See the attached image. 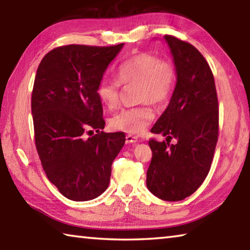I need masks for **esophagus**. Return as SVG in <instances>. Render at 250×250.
I'll return each instance as SVG.
<instances>
[{
    "label": "esophagus",
    "mask_w": 250,
    "mask_h": 250,
    "mask_svg": "<svg viewBox=\"0 0 250 250\" xmlns=\"http://www.w3.org/2000/svg\"><path fill=\"white\" fill-rule=\"evenodd\" d=\"M138 141V138L134 137V135H131V134H128L125 137V142L126 143H134Z\"/></svg>",
    "instance_id": "esophagus-1"
}]
</instances>
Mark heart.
<instances>
[{
	"instance_id": "heart-1",
	"label": "heart",
	"mask_w": 250,
	"mask_h": 250,
	"mask_svg": "<svg viewBox=\"0 0 250 250\" xmlns=\"http://www.w3.org/2000/svg\"><path fill=\"white\" fill-rule=\"evenodd\" d=\"M117 80L101 79L96 94L100 103L110 110L119 104L120 84L138 83V100L143 104L122 109L110 120L112 129L139 134L154 119L149 103L163 104L171 96L176 83V68L168 58L151 53H140L122 62L116 71Z\"/></svg>"
}]
</instances>
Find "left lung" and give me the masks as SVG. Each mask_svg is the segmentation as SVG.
Wrapping results in <instances>:
<instances>
[{
  "label": "left lung",
  "mask_w": 250,
  "mask_h": 250,
  "mask_svg": "<svg viewBox=\"0 0 250 250\" xmlns=\"http://www.w3.org/2000/svg\"><path fill=\"white\" fill-rule=\"evenodd\" d=\"M176 68V86L152 133L146 171L149 191L163 201H182L196 191L210 170L218 139V99L214 76L203 55L188 42L164 36ZM172 138L176 142L170 144Z\"/></svg>",
  "instance_id": "1"
}]
</instances>
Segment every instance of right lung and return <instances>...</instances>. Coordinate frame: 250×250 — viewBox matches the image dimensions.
I'll use <instances>...</instances> for the list:
<instances>
[{"label":"right lung","instance_id":"obj_1","mask_svg":"<svg viewBox=\"0 0 250 250\" xmlns=\"http://www.w3.org/2000/svg\"><path fill=\"white\" fill-rule=\"evenodd\" d=\"M124 44L66 45L37 68L32 92L35 146L48 180L71 201H90L107 189L124 132L105 133L97 86ZM97 133L86 138L84 133Z\"/></svg>","mask_w":250,"mask_h":250}]
</instances>
